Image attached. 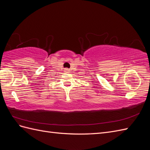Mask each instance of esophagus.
I'll list each match as a JSON object with an SVG mask.
<instances>
[{
	"label": "esophagus",
	"instance_id": "1",
	"mask_svg": "<svg viewBox=\"0 0 150 150\" xmlns=\"http://www.w3.org/2000/svg\"><path fill=\"white\" fill-rule=\"evenodd\" d=\"M69 70H70V69H69L68 68H65V69H64V71H65L66 73H69Z\"/></svg>",
	"mask_w": 150,
	"mask_h": 150
}]
</instances>
